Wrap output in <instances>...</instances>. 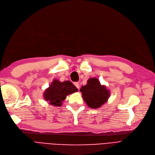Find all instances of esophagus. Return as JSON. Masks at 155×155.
Wrapping results in <instances>:
<instances>
[{
	"instance_id": "1",
	"label": "esophagus",
	"mask_w": 155,
	"mask_h": 155,
	"mask_svg": "<svg viewBox=\"0 0 155 155\" xmlns=\"http://www.w3.org/2000/svg\"><path fill=\"white\" fill-rule=\"evenodd\" d=\"M74 85H75V86H76V88H77L79 89L80 86H79V83H78V82H76V83H74Z\"/></svg>"
}]
</instances>
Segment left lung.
<instances>
[{
    "mask_svg": "<svg viewBox=\"0 0 155 155\" xmlns=\"http://www.w3.org/2000/svg\"><path fill=\"white\" fill-rule=\"evenodd\" d=\"M84 101L88 106L92 109H97L106 103L110 96V91L105 85H101L97 78H90L87 84L81 86Z\"/></svg>",
    "mask_w": 155,
    "mask_h": 155,
    "instance_id": "1",
    "label": "left lung"
}]
</instances>
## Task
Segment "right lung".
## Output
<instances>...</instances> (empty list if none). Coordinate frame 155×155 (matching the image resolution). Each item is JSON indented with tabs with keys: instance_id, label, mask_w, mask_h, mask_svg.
<instances>
[{
	"instance_id": "1",
	"label": "right lung",
	"mask_w": 155,
	"mask_h": 155,
	"mask_svg": "<svg viewBox=\"0 0 155 155\" xmlns=\"http://www.w3.org/2000/svg\"><path fill=\"white\" fill-rule=\"evenodd\" d=\"M78 91V89L70 81L60 82L58 79H54L44 92V98L49 104L60 107L68 95Z\"/></svg>"
}]
</instances>
